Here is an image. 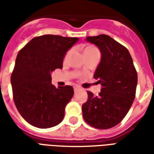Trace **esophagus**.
Returning <instances> with one entry per match:
<instances>
[{"label":"esophagus","mask_w":154,"mask_h":154,"mask_svg":"<svg viewBox=\"0 0 154 154\" xmlns=\"http://www.w3.org/2000/svg\"><path fill=\"white\" fill-rule=\"evenodd\" d=\"M73 89H74V91H77L79 90L80 88H79V87H74Z\"/></svg>","instance_id":"1"}]
</instances>
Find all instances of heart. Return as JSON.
<instances>
[{
	"mask_svg": "<svg viewBox=\"0 0 154 154\" xmlns=\"http://www.w3.org/2000/svg\"><path fill=\"white\" fill-rule=\"evenodd\" d=\"M95 50H97V48H95L94 46H87L84 48V54L85 53H88V52H91V51H95ZM69 54H70V51L69 52H67L66 55H65V57H64V60H67V57L69 56Z\"/></svg>",
	"mask_w": 154,
	"mask_h": 154,
	"instance_id": "obj_1",
	"label": "heart"
}]
</instances>
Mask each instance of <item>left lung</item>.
I'll return each mask as SVG.
<instances>
[{
	"label": "left lung",
	"mask_w": 154,
	"mask_h": 154,
	"mask_svg": "<svg viewBox=\"0 0 154 154\" xmlns=\"http://www.w3.org/2000/svg\"><path fill=\"white\" fill-rule=\"evenodd\" d=\"M86 41L100 49V62L94 74L102 88L99 96L87 91L82 105L85 121L94 128L106 129L117 125L132 106L138 76L133 59L125 47L106 35L87 37Z\"/></svg>",
	"instance_id": "8db88e82"
}]
</instances>
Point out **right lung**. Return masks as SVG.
Segmentation results:
<instances>
[{
  "instance_id": "right-lung-1",
  "label": "right lung",
  "mask_w": 154,
  "mask_h": 154,
  "mask_svg": "<svg viewBox=\"0 0 154 154\" xmlns=\"http://www.w3.org/2000/svg\"><path fill=\"white\" fill-rule=\"evenodd\" d=\"M78 40L59 35H42L32 38L19 52L11 77L13 97L19 113L31 125L47 129L63 119L73 88H56L51 82V73L63 68L67 52Z\"/></svg>"
}]
</instances>
